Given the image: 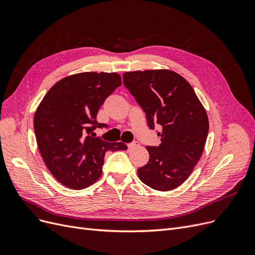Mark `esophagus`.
I'll return each mask as SVG.
<instances>
[{
    "label": "esophagus",
    "instance_id": "esophagus-1",
    "mask_svg": "<svg viewBox=\"0 0 255 255\" xmlns=\"http://www.w3.org/2000/svg\"><path fill=\"white\" fill-rule=\"evenodd\" d=\"M138 144H139V142H138V141H133L130 143H128V149H132V148H135V146L138 145Z\"/></svg>",
    "mask_w": 255,
    "mask_h": 255
}]
</instances>
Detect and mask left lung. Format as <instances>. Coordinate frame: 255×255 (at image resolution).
Returning <instances> with one entry per match:
<instances>
[{
    "mask_svg": "<svg viewBox=\"0 0 255 255\" xmlns=\"http://www.w3.org/2000/svg\"><path fill=\"white\" fill-rule=\"evenodd\" d=\"M123 84L143 110L151 129L160 127L161 143L146 145L148 164L137 170L149 187L167 191L187 180L205 145L208 119L190 84L170 70L123 73Z\"/></svg>",
    "mask_w": 255,
    "mask_h": 255,
    "instance_id": "left-lung-1",
    "label": "left lung"
}]
</instances>
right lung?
Wrapping results in <instances>:
<instances>
[{"label": "right lung", "mask_w": 255, "mask_h": 255, "mask_svg": "<svg viewBox=\"0 0 255 255\" xmlns=\"http://www.w3.org/2000/svg\"><path fill=\"white\" fill-rule=\"evenodd\" d=\"M121 84L118 73L74 74L54 85L38 106L34 117L38 149L50 172L65 186H90L101 176L105 152L128 149L94 133L97 128H107L97 121V114Z\"/></svg>", "instance_id": "right-lung-1"}]
</instances>
